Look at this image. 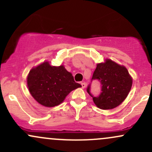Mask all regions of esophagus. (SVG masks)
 Returning a JSON list of instances; mask_svg holds the SVG:
<instances>
[{"mask_svg": "<svg viewBox=\"0 0 152 152\" xmlns=\"http://www.w3.org/2000/svg\"><path fill=\"white\" fill-rule=\"evenodd\" d=\"M81 87H82L83 89H84V88L86 86V83H85V82L81 83Z\"/></svg>", "mask_w": 152, "mask_h": 152, "instance_id": "34e87169", "label": "esophagus"}]
</instances>
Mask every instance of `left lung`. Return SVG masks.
Masks as SVG:
<instances>
[{
  "instance_id": "1",
  "label": "left lung",
  "mask_w": 152,
  "mask_h": 152,
  "mask_svg": "<svg viewBox=\"0 0 152 152\" xmlns=\"http://www.w3.org/2000/svg\"><path fill=\"white\" fill-rule=\"evenodd\" d=\"M92 80L100 82V94L97 96H93L90 91L91 84L86 91L96 107L102 110H111L120 105L127 97L133 83L127 68L110 59L96 65Z\"/></svg>"
}]
</instances>
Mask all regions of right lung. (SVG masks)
Masks as SVG:
<instances>
[{"instance_id":"obj_1","label":"right lung","mask_w":152,"mask_h":152,"mask_svg":"<svg viewBox=\"0 0 152 152\" xmlns=\"http://www.w3.org/2000/svg\"><path fill=\"white\" fill-rule=\"evenodd\" d=\"M27 86L34 99L48 107L62 103L73 90L81 87L63 66H52L44 62L29 71Z\"/></svg>"}]
</instances>
